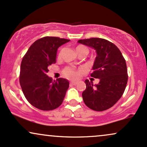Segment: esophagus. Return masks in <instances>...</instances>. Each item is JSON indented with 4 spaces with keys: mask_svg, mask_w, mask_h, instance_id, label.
<instances>
[{
    "mask_svg": "<svg viewBox=\"0 0 147 147\" xmlns=\"http://www.w3.org/2000/svg\"><path fill=\"white\" fill-rule=\"evenodd\" d=\"M77 83H78V82H77V81H73V82H70V84H72V85H76Z\"/></svg>",
    "mask_w": 147,
    "mask_h": 147,
    "instance_id": "34e87169",
    "label": "esophagus"
}]
</instances>
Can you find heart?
Instances as JSON below:
<instances>
[{
    "mask_svg": "<svg viewBox=\"0 0 147 147\" xmlns=\"http://www.w3.org/2000/svg\"><path fill=\"white\" fill-rule=\"evenodd\" d=\"M76 50H77V52H79V51H82V50H84V51H86L88 52V49L86 46H84V45H79L78 46H77ZM61 52H60L59 55H61ZM63 73L65 77H67L68 78H70V79H75L77 78L79 75V72H77V70H75V69L72 68H65L63 70Z\"/></svg>",
    "mask_w": 147,
    "mask_h": 147,
    "instance_id": "b5f03b06",
    "label": "heart"
}]
</instances>
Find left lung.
Wrapping results in <instances>:
<instances>
[{"label": "left lung", "instance_id": "left-lung-1", "mask_svg": "<svg viewBox=\"0 0 147 147\" xmlns=\"http://www.w3.org/2000/svg\"><path fill=\"white\" fill-rule=\"evenodd\" d=\"M79 43L95 49L96 57L90 76L99 79L98 84L85 80L82 92L85 104L92 110L103 111L112 107L121 98L128 81L126 61L120 50L111 42L100 38L81 39Z\"/></svg>", "mask_w": 147, "mask_h": 147}]
</instances>
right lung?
I'll use <instances>...</instances> for the list:
<instances>
[{"mask_svg":"<svg viewBox=\"0 0 147 147\" xmlns=\"http://www.w3.org/2000/svg\"><path fill=\"white\" fill-rule=\"evenodd\" d=\"M69 41L59 37H43L33 43L23 57L20 85L27 100L40 110H54L63 102L69 82L63 78L52 81L47 72L49 66L56 63L57 49Z\"/></svg>","mask_w":147,"mask_h":147,"instance_id":"obj_1","label":"right lung"}]
</instances>
